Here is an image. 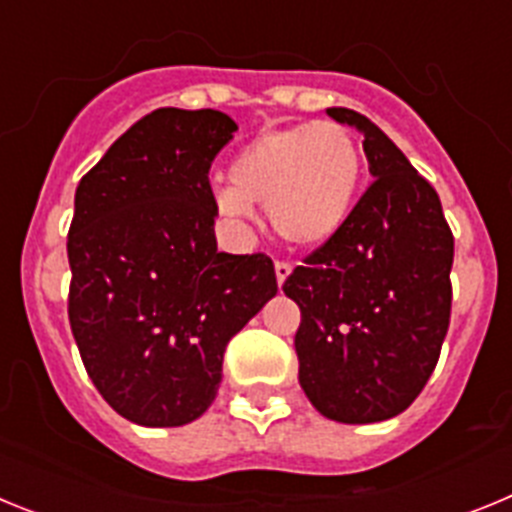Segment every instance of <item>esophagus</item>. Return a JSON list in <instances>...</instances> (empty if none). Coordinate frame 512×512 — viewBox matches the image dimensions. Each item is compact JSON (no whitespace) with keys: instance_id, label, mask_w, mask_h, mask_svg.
I'll return each mask as SVG.
<instances>
[{"instance_id":"esophagus-1","label":"esophagus","mask_w":512,"mask_h":512,"mask_svg":"<svg viewBox=\"0 0 512 512\" xmlns=\"http://www.w3.org/2000/svg\"><path fill=\"white\" fill-rule=\"evenodd\" d=\"M274 269H277V284L282 287V284L287 282L289 274H292V264H289V261H277V264H274Z\"/></svg>"}]
</instances>
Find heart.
I'll return each mask as SVG.
<instances>
[{
  "label": "heart",
  "mask_w": 512,
  "mask_h": 512,
  "mask_svg": "<svg viewBox=\"0 0 512 512\" xmlns=\"http://www.w3.org/2000/svg\"><path fill=\"white\" fill-rule=\"evenodd\" d=\"M361 171L359 140L338 122L274 128L235 153L230 184L217 189L215 205L230 220H248L253 202H264L271 228L284 241L318 248L346 228Z\"/></svg>",
  "instance_id": "heart-1"
}]
</instances>
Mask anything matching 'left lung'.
<instances>
[{
  "instance_id": "left-lung-1",
  "label": "left lung",
  "mask_w": 512,
  "mask_h": 512,
  "mask_svg": "<svg viewBox=\"0 0 512 512\" xmlns=\"http://www.w3.org/2000/svg\"><path fill=\"white\" fill-rule=\"evenodd\" d=\"M325 112L364 135L374 182L282 289L302 312L295 351L307 400L338 423H379L408 410L436 369L454 235L436 189L369 117Z\"/></svg>"
}]
</instances>
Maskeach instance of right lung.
I'll return each instance as SVG.
<instances>
[{
	"label": "right lung",
	"mask_w": 512,
	"mask_h": 512,
	"mask_svg": "<svg viewBox=\"0 0 512 512\" xmlns=\"http://www.w3.org/2000/svg\"><path fill=\"white\" fill-rule=\"evenodd\" d=\"M238 130L225 112L138 120L76 187L69 323L110 408L146 428L200 418L230 338L277 295L264 253L217 251L210 164Z\"/></svg>",
	"instance_id": "add662e5"
}]
</instances>
